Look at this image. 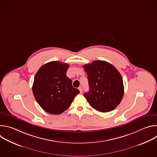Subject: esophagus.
I'll use <instances>...</instances> for the list:
<instances>
[{
    "label": "esophagus",
    "mask_w": 157,
    "mask_h": 157,
    "mask_svg": "<svg viewBox=\"0 0 157 157\" xmlns=\"http://www.w3.org/2000/svg\"><path fill=\"white\" fill-rule=\"evenodd\" d=\"M79 91H80V93L82 94V88L81 86L79 87Z\"/></svg>",
    "instance_id": "34e87169"
}]
</instances>
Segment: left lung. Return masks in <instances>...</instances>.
<instances>
[{
    "label": "left lung",
    "instance_id": "left-lung-1",
    "mask_svg": "<svg viewBox=\"0 0 157 157\" xmlns=\"http://www.w3.org/2000/svg\"><path fill=\"white\" fill-rule=\"evenodd\" d=\"M87 75L89 91L84 93L90 105L96 110L107 113L121 102L124 87L121 75L110 63L96 60L83 66Z\"/></svg>",
    "mask_w": 157,
    "mask_h": 157
}]
</instances>
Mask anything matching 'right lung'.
<instances>
[{
  "mask_svg": "<svg viewBox=\"0 0 157 157\" xmlns=\"http://www.w3.org/2000/svg\"><path fill=\"white\" fill-rule=\"evenodd\" d=\"M69 64L55 61L41 66L36 73L32 86L34 97L47 113L60 114L71 105L79 93L66 76Z\"/></svg>",
  "mask_w": 157,
  "mask_h": 157,
  "instance_id": "right-lung-1",
  "label": "right lung"
}]
</instances>
